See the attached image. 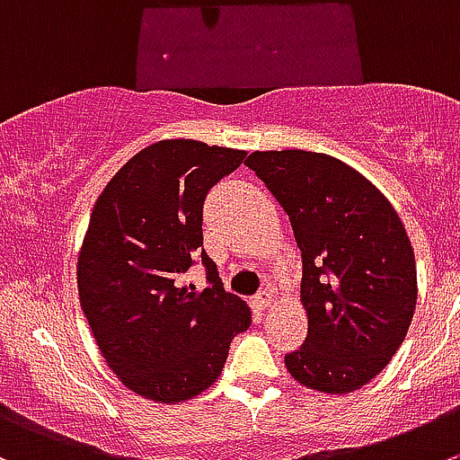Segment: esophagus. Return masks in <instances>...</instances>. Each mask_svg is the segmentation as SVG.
Returning <instances> with one entry per match:
<instances>
[{"label":"esophagus","instance_id":"1","mask_svg":"<svg viewBox=\"0 0 460 460\" xmlns=\"http://www.w3.org/2000/svg\"><path fill=\"white\" fill-rule=\"evenodd\" d=\"M255 305L260 309H269L270 305H273V293L269 291V288H264V291H260L255 296Z\"/></svg>","mask_w":460,"mask_h":460}]
</instances>
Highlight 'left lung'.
Instances as JSON below:
<instances>
[{"mask_svg": "<svg viewBox=\"0 0 460 460\" xmlns=\"http://www.w3.org/2000/svg\"><path fill=\"white\" fill-rule=\"evenodd\" d=\"M246 167L288 214L303 252L307 339L284 366L314 391H357L409 332L418 300L409 234L373 182L325 153L255 151Z\"/></svg>", "mask_w": 460, "mask_h": 460, "instance_id": "obj_1", "label": "left lung"}]
</instances>
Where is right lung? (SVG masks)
<instances>
[{
    "label": "right lung",
    "mask_w": 460,
    "mask_h": 460,
    "mask_svg": "<svg viewBox=\"0 0 460 460\" xmlns=\"http://www.w3.org/2000/svg\"><path fill=\"white\" fill-rule=\"evenodd\" d=\"M246 151L196 139L142 148L96 199L78 252V298L108 368L126 388L176 404L212 386L251 307L203 251V203ZM199 256L210 287L182 288Z\"/></svg>",
    "instance_id": "1"
}]
</instances>
